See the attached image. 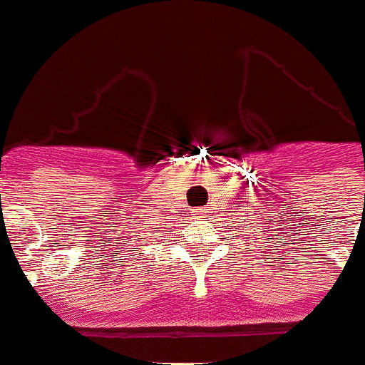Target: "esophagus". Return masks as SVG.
<instances>
[{"instance_id": "34e87169", "label": "esophagus", "mask_w": 365, "mask_h": 365, "mask_svg": "<svg viewBox=\"0 0 365 365\" xmlns=\"http://www.w3.org/2000/svg\"><path fill=\"white\" fill-rule=\"evenodd\" d=\"M206 215H208V210L206 208H197L195 212H192V217L195 219H202L206 217Z\"/></svg>"}]
</instances>
